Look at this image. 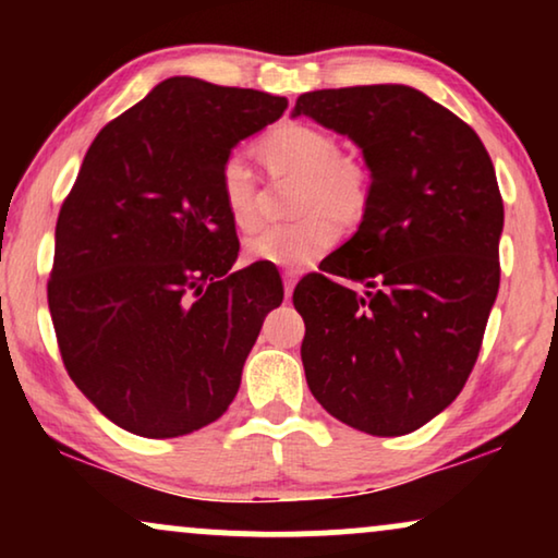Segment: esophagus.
I'll return each instance as SVG.
<instances>
[{
	"label": "esophagus",
	"mask_w": 558,
	"mask_h": 558,
	"mask_svg": "<svg viewBox=\"0 0 558 558\" xmlns=\"http://www.w3.org/2000/svg\"><path fill=\"white\" fill-rule=\"evenodd\" d=\"M281 279H284V296H287V300H292V292H294L296 277H294L292 271H284V274H281Z\"/></svg>",
	"instance_id": "esophagus-1"
}]
</instances>
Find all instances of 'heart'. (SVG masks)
<instances>
[{"label": "heart", "mask_w": 558, "mask_h": 558, "mask_svg": "<svg viewBox=\"0 0 558 558\" xmlns=\"http://www.w3.org/2000/svg\"><path fill=\"white\" fill-rule=\"evenodd\" d=\"M271 180H296L292 223L266 226L243 243L251 262L300 271L338 243V223L355 228L371 208V170L342 155L340 140L307 121H284L258 142ZM218 197L239 231L258 220V180L246 159L231 155L218 170Z\"/></svg>", "instance_id": "obj_1"}]
</instances>
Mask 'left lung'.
<instances>
[{
  "instance_id": "obj_1",
  "label": "left lung",
  "mask_w": 558,
  "mask_h": 558,
  "mask_svg": "<svg viewBox=\"0 0 558 558\" xmlns=\"http://www.w3.org/2000/svg\"><path fill=\"white\" fill-rule=\"evenodd\" d=\"M300 113L348 134L373 178L357 233L294 289L304 376L342 424L401 437L445 411L475 368L500 287L495 167L475 129L409 86L312 90Z\"/></svg>"
}]
</instances>
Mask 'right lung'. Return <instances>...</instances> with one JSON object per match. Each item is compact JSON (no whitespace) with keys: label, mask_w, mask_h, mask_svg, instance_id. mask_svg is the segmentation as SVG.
<instances>
[{"label":"right lung","mask_w":558,"mask_h":558,"mask_svg":"<svg viewBox=\"0 0 558 558\" xmlns=\"http://www.w3.org/2000/svg\"><path fill=\"white\" fill-rule=\"evenodd\" d=\"M287 98L167 78L109 121L60 208L48 307L73 384L121 429L182 437L226 414L277 271L239 256L218 197L231 149Z\"/></svg>","instance_id":"1"}]
</instances>
